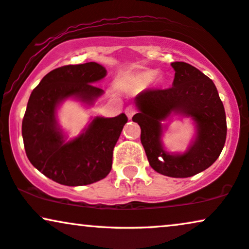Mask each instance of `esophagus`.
<instances>
[{
	"mask_svg": "<svg viewBox=\"0 0 249 249\" xmlns=\"http://www.w3.org/2000/svg\"><path fill=\"white\" fill-rule=\"evenodd\" d=\"M137 112V108H135L134 106H128L126 107V109H125V114H126V116L128 118H132L133 117V115Z\"/></svg>",
	"mask_w": 249,
	"mask_h": 249,
	"instance_id": "esophagus-1",
	"label": "esophagus"
}]
</instances>
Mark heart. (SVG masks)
<instances>
[{
  "label": "heart",
  "mask_w": 249,
  "mask_h": 249,
  "mask_svg": "<svg viewBox=\"0 0 249 249\" xmlns=\"http://www.w3.org/2000/svg\"><path fill=\"white\" fill-rule=\"evenodd\" d=\"M153 75H154V72L153 71H146V72H143V73L140 74L139 79L141 81H147V80L152 79Z\"/></svg>",
  "instance_id": "b5f03b06"
}]
</instances>
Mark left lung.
Returning a JSON list of instances; mask_svg holds the SVG:
<instances>
[{
  "label": "left lung",
  "mask_w": 249,
  "mask_h": 249,
  "mask_svg": "<svg viewBox=\"0 0 249 249\" xmlns=\"http://www.w3.org/2000/svg\"><path fill=\"white\" fill-rule=\"evenodd\" d=\"M171 65L176 71L172 87L138 94L139 112L132 121L141 128V143L150 166L168 177L187 178L209 168L221 155L226 139L225 110L210 78L188 63ZM171 112L191 115L198 125L197 140L182 156H170L160 144V121Z\"/></svg>",
  "instance_id": "obj_1"
}]
</instances>
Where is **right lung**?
I'll list each match as a JSON object with an SVG mask.
<instances>
[{
	"label": "right lung",
	"mask_w": 249,
	"mask_h": 249,
	"mask_svg": "<svg viewBox=\"0 0 249 249\" xmlns=\"http://www.w3.org/2000/svg\"><path fill=\"white\" fill-rule=\"evenodd\" d=\"M107 70L95 62L64 65L50 71L34 88L25 111L21 134L30 162L46 177L67 186H83L106 178L112 154L127 117H96L86 132L65 142L56 125L55 111L62 100L75 96L92 103L103 90L94 83Z\"/></svg>",
	"instance_id": "obj_1"
}]
</instances>
